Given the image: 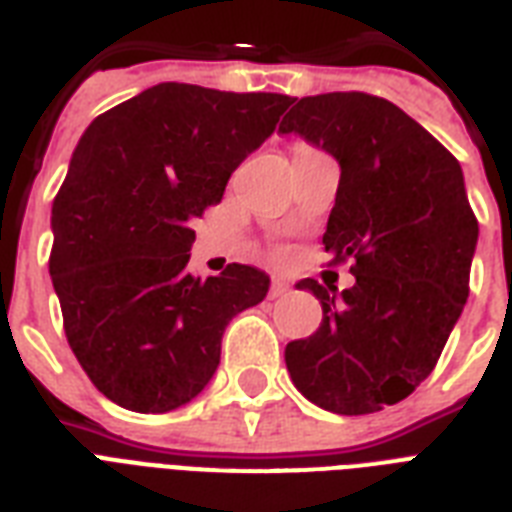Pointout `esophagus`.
Returning a JSON list of instances; mask_svg holds the SVG:
<instances>
[{"mask_svg": "<svg viewBox=\"0 0 512 512\" xmlns=\"http://www.w3.org/2000/svg\"><path fill=\"white\" fill-rule=\"evenodd\" d=\"M268 295H271L273 300H276V297L289 295V284L284 279H273L271 281V292H268Z\"/></svg>", "mask_w": 512, "mask_h": 512, "instance_id": "1", "label": "esophagus"}]
</instances>
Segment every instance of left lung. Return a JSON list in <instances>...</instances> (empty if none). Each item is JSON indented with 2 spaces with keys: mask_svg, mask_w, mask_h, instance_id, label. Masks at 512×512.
<instances>
[{
  "mask_svg": "<svg viewBox=\"0 0 512 512\" xmlns=\"http://www.w3.org/2000/svg\"><path fill=\"white\" fill-rule=\"evenodd\" d=\"M279 132H295L340 164L324 247L353 257L356 284L319 297L321 324L284 350L308 401L335 414L398 404L436 366L470 292L478 220L460 162L390 100L366 92L300 98Z\"/></svg>",
  "mask_w": 512,
  "mask_h": 512,
  "instance_id": "left-lung-1",
  "label": "left lung"
}]
</instances>
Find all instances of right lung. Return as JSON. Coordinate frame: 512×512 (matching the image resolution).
I'll return each mask as SVG.
<instances>
[{
  "instance_id": "obj_1",
  "label": "right lung",
  "mask_w": 512,
  "mask_h": 512,
  "mask_svg": "<svg viewBox=\"0 0 512 512\" xmlns=\"http://www.w3.org/2000/svg\"><path fill=\"white\" fill-rule=\"evenodd\" d=\"M292 103L276 92L162 82L84 130L52 201L50 276L68 345L92 385L140 414L204 390L236 313L271 279L252 265L188 271L193 225Z\"/></svg>"
}]
</instances>
